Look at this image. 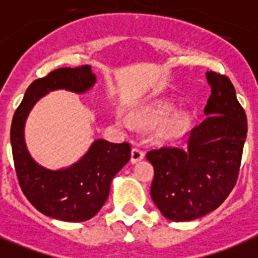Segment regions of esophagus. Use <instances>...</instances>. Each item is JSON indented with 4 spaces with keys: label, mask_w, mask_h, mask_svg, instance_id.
<instances>
[{
    "label": "esophagus",
    "mask_w": 258,
    "mask_h": 258,
    "mask_svg": "<svg viewBox=\"0 0 258 258\" xmlns=\"http://www.w3.org/2000/svg\"><path fill=\"white\" fill-rule=\"evenodd\" d=\"M142 159H144V152H143L142 149L138 148V147L133 148V151H131V162L135 164V162L140 161Z\"/></svg>",
    "instance_id": "esophagus-1"
}]
</instances>
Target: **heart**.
Wrapping results in <instances>:
<instances>
[{
	"mask_svg": "<svg viewBox=\"0 0 258 258\" xmlns=\"http://www.w3.org/2000/svg\"><path fill=\"white\" fill-rule=\"evenodd\" d=\"M165 114H166L165 110H147V111L140 114L138 120L146 125H156V124H160V123L164 120ZM122 122L124 123V124H128L130 120L127 118H122Z\"/></svg>",
	"mask_w": 258,
	"mask_h": 258,
	"instance_id": "b5f03b06",
	"label": "heart"
}]
</instances>
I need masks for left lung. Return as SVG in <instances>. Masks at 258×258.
I'll return each mask as SVG.
<instances>
[{"mask_svg": "<svg viewBox=\"0 0 258 258\" xmlns=\"http://www.w3.org/2000/svg\"><path fill=\"white\" fill-rule=\"evenodd\" d=\"M211 86L206 118L187 133V148L161 147L147 153L155 168L151 197L173 222H187L222 205L239 178L246 115L226 75L207 72Z\"/></svg>", "mask_w": 258, "mask_h": 258, "instance_id": "1", "label": "left lung"}]
</instances>
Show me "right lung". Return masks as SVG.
Instances as JSON below:
<instances>
[{"instance_id": "1", "label": "right lung", "mask_w": 258, "mask_h": 258, "mask_svg": "<svg viewBox=\"0 0 258 258\" xmlns=\"http://www.w3.org/2000/svg\"><path fill=\"white\" fill-rule=\"evenodd\" d=\"M94 82L96 76L90 66L55 69L31 82L13 116L10 142L19 186L38 211L62 222H85L102 209L111 179L131 157V146L96 140L75 165L48 170L38 165L27 152L23 127L30 110L40 97L55 89L86 92Z\"/></svg>"}]
</instances>
